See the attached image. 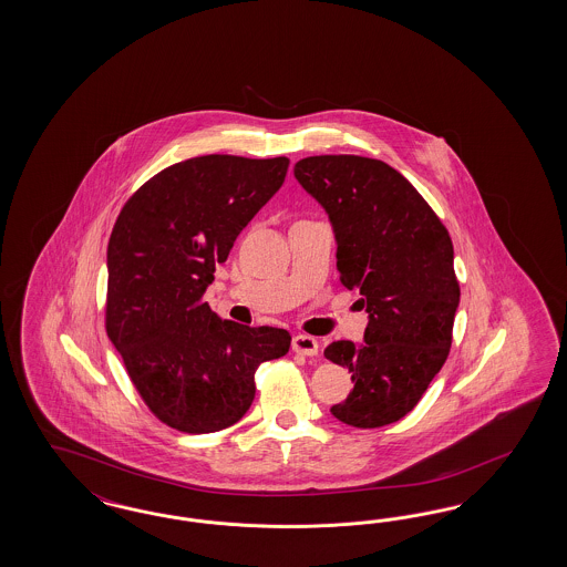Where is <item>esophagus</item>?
Segmentation results:
<instances>
[{"label": "esophagus", "instance_id": "34e87169", "mask_svg": "<svg viewBox=\"0 0 567 567\" xmlns=\"http://www.w3.org/2000/svg\"><path fill=\"white\" fill-rule=\"evenodd\" d=\"M292 351H295V353H299V355L313 358V355H318L320 344H318V341H316L313 337H308V334H297V337H292Z\"/></svg>", "mask_w": 567, "mask_h": 567}]
</instances>
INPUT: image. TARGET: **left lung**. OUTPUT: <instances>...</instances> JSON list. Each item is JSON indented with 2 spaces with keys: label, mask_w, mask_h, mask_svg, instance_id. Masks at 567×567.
<instances>
[{
  "label": "left lung",
  "mask_w": 567,
  "mask_h": 567,
  "mask_svg": "<svg viewBox=\"0 0 567 567\" xmlns=\"http://www.w3.org/2000/svg\"><path fill=\"white\" fill-rule=\"evenodd\" d=\"M295 178L327 209L337 268L368 311L363 343L328 344L353 391L330 412L355 429H380L412 412L445 363L460 282L445 226L412 183L361 155H311Z\"/></svg>",
  "instance_id": "left-lung-1"
}]
</instances>
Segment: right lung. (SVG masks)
<instances>
[{
    "instance_id": "add662e5",
    "label": "right lung",
    "mask_w": 567,
    "mask_h": 567,
    "mask_svg": "<svg viewBox=\"0 0 567 567\" xmlns=\"http://www.w3.org/2000/svg\"><path fill=\"white\" fill-rule=\"evenodd\" d=\"M287 168V157H190L150 178L114 224L105 330L138 395L171 429L237 424L256 396L259 363L291 347L287 330L223 320L204 301L216 264Z\"/></svg>"
}]
</instances>
